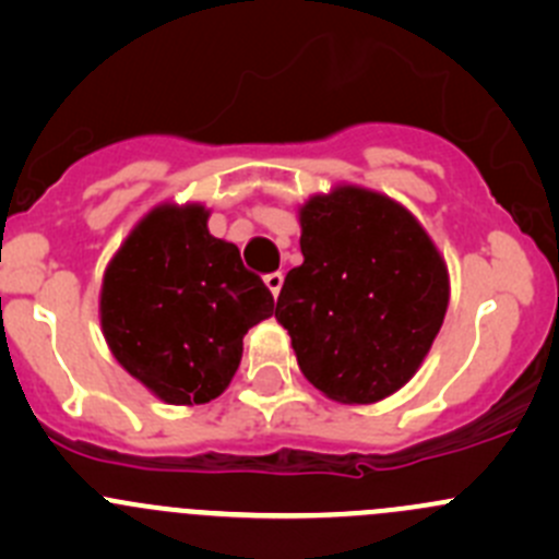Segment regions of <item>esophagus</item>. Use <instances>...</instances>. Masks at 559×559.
<instances>
[{"label": "esophagus", "instance_id": "34e87169", "mask_svg": "<svg viewBox=\"0 0 559 559\" xmlns=\"http://www.w3.org/2000/svg\"><path fill=\"white\" fill-rule=\"evenodd\" d=\"M264 286H267V289H270V295L278 297L281 286H284V275H281V273H267V275H264Z\"/></svg>", "mask_w": 559, "mask_h": 559}]
</instances>
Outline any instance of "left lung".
Masks as SVG:
<instances>
[{
  "label": "left lung",
  "instance_id": "8db88e82",
  "mask_svg": "<svg viewBox=\"0 0 559 559\" xmlns=\"http://www.w3.org/2000/svg\"><path fill=\"white\" fill-rule=\"evenodd\" d=\"M302 264L275 306L302 376L370 405L414 379L449 308V267L419 218L381 191L337 183L297 207Z\"/></svg>",
  "mask_w": 559,
  "mask_h": 559
}]
</instances>
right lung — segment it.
Instances as JSON below:
<instances>
[{
    "label": "right lung",
    "mask_w": 559,
    "mask_h": 559,
    "mask_svg": "<svg viewBox=\"0 0 559 559\" xmlns=\"http://www.w3.org/2000/svg\"><path fill=\"white\" fill-rule=\"evenodd\" d=\"M202 202L151 207L112 253L99 289L107 348L170 405L216 400L243 357V335L273 316V295L235 243L213 238Z\"/></svg>",
    "instance_id": "add662e5"
}]
</instances>
